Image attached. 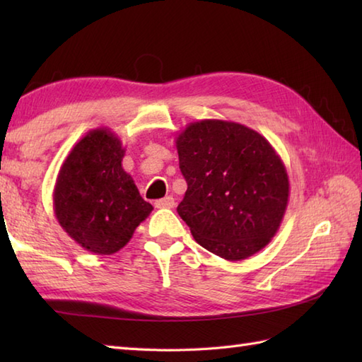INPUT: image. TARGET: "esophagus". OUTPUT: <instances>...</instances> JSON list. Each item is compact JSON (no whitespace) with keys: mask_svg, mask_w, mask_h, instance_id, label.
I'll return each mask as SVG.
<instances>
[{"mask_svg":"<svg viewBox=\"0 0 362 362\" xmlns=\"http://www.w3.org/2000/svg\"><path fill=\"white\" fill-rule=\"evenodd\" d=\"M174 204H175L174 197L168 196V197H163V199H160V201H157L156 206H157V209H173Z\"/></svg>","mask_w":362,"mask_h":362,"instance_id":"obj_1","label":"esophagus"}]
</instances>
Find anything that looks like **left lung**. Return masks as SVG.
Wrapping results in <instances>:
<instances>
[{
    "mask_svg": "<svg viewBox=\"0 0 362 362\" xmlns=\"http://www.w3.org/2000/svg\"><path fill=\"white\" fill-rule=\"evenodd\" d=\"M188 183L177 206L197 244L228 261L255 255L279 232L289 177L263 135L240 122L202 119L175 138Z\"/></svg>",
    "mask_w": 362,
    "mask_h": 362,
    "instance_id": "8db88e82",
    "label": "left lung"
}]
</instances>
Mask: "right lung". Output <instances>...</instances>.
Returning <instances> with one entry per match:
<instances>
[{
	"label": "right lung",
	"mask_w": 362,
	"mask_h": 362,
	"mask_svg": "<svg viewBox=\"0 0 362 362\" xmlns=\"http://www.w3.org/2000/svg\"><path fill=\"white\" fill-rule=\"evenodd\" d=\"M118 135L98 127L73 146L57 174L52 204L73 241L95 255H113L153 210L122 169Z\"/></svg>",
	"instance_id": "obj_1"
}]
</instances>
